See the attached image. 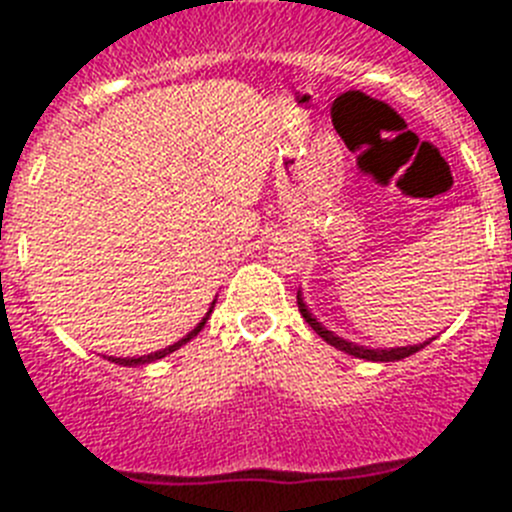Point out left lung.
<instances>
[{"instance_id":"8db88e82","label":"left lung","mask_w":512,"mask_h":512,"mask_svg":"<svg viewBox=\"0 0 512 512\" xmlns=\"http://www.w3.org/2000/svg\"><path fill=\"white\" fill-rule=\"evenodd\" d=\"M297 307H300L302 318L307 320V325H310L315 333H318L320 338H323L325 343H330V346H336L338 351H343V354L348 356H356V359H366V361H400L405 359V356H413L415 351H420V348H425L428 343L433 341H425V343H418V346H397V348H366V346H359V343H351L346 341V338H338L333 330L323 328V325L318 323V320L312 318V312L307 310V305L302 302V295L297 292Z\"/></svg>"}]
</instances>
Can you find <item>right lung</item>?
Returning <instances> with one entry per match:
<instances>
[{
    "mask_svg": "<svg viewBox=\"0 0 512 512\" xmlns=\"http://www.w3.org/2000/svg\"><path fill=\"white\" fill-rule=\"evenodd\" d=\"M212 307H215V302H212V305H210V310H207V315H205V318H202L200 323L194 325V330H189L187 336H184L182 341H176L174 346H169V348H161V351H153V354H148V356H128V359H117V356H110V361H115V364H120V366H140V364H151V361L164 359V356H169L171 351H176V348H182L184 343H189V341H192V338L197 336V333H200L202 328H205V323H207V318H210Z\"/></svg>",
    "mask_w": 512,
    "mask_h": 512,
    "instance_id": "obj_1",
    "label": "right lung"
}]
</instances>
